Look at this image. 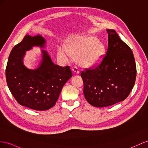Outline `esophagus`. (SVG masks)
Segmentation results:
<instances>
[{"label":"esophagus","mask_w":148,"mask_h":148,"mask_svg":"<svg viewBox=\"0 0 148 148\" xmlns=\"http://www.w3.org/2000/svg\"><path fill=\"white\" fill-rule=\"evenodd\" d=\"M72 71H73V73H74L75 74H79V73H80V71H79V69H78V67L76 66L74 67V68H73Z\"/></svg>","instance_id":"esophagus-1"}]
</instances>
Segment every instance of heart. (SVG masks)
Segmentation results:
<instances>
[{
	"mask_svg": "<svg viewBox=\"0 0 148 148\" xmlns=\"http://www.w3.org/2000/svg\"><path fill=\"white\" fill-rule=\"evenodd\" d=\"M106 55L104 45L96 37L81 36L71 40L67 47L58 49V56L64 61L72 57H77L79 65L86 69L92 68L99 64Z\"/></svg>",
	"mask_w": 148,
	"mask_h": 148,
	"instance_id": "obj_1",
	"label": "heart"
}]
</instances>
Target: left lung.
Listing matches in <instances>:
<instances>
[{
  "label": "left lung",
  "mask_w": 148,
  "mask_h": 148,
  "mask_svg": "<svg viewBox=\"0 0 148 148\" xmlns=\"http://www.w3.org/2000/svg\"><path fill=\"white\" fill-rule=\"evenodd\" d=\"M108 47L101 63L82 71L84 94L94 107L103 108L126 99L134 85L136 66L133 53L114 30L107 29Z\"/></svg>",
  "instance_id": "left-lung-1"
}]
</instances>
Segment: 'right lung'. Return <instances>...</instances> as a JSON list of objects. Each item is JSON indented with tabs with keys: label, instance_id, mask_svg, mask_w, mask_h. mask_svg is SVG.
Returning <instances> with one entry per match:
<instances>
[{
	"label": "right lung",
	"instance_id": "right-lung-1",
	"mask_svg": "<svg viewBox=\"0 0 148 148\" xmlns=\"http://www.w3.org/2000/svg\"><path fill=\"white\" fill-rule=\"evenodd\" d=\"M45 43L39 34L26 35L11 51L5 70L7 86L17 103L36 111H45L54 106L63 86L73 76L69 66L56 65L44 49L36 69H29L24 65L26 52L33 47L44 49Z\"/></svg>",
	"mask_w": 148,
	"mask_h": 148
}]
</instances>
